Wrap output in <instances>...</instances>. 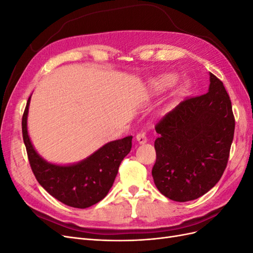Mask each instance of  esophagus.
Wrapping results in <instances>:
<instances>
[{
  "mask_svg": "<svg viewBox=\"0 0 253 253\" xmlns=\"http://www.w3.org/2000/svg\"><path fill=\"white\" fill-rule=\"evenodd\" d=\"M136 140L138 141L139 144H144L145 142L148 141V138H147V136H145L143 133H139V134L136 135Z\"/></svg>",
  "mask_w": 253,
  "mask_h": 253,
  "instance_id": "34e87169",
  "label": "esophagus"
}]
</instances>
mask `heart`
<instances>
[{
	"label": "heart",
	"mask_w": 253,
	"mask_h": 253,
	"mask_svg": "<svg viewBox=\"0 0 253 253\" xmlns=\"http://www.w3.org/2000/svg\"><path fill=\"white\" fill-rule=\"evenodd\" d=\"M177 81V76L174 74H162L151 79L148 84L149 95L154 96L160 94L167 88L172 87Z\"/></svg>",
	"instance_id": "heart-1"
}]
</instances>
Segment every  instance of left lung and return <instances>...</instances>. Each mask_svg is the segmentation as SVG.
<instances>
[{
  "mask_svg": "<svg viewBox=\"0 0 253 253\" xmlns=\"http://www.w3.org/2000/svg\"><path fill=\"white\" fill-rule=\"evenodd\" d=\"M208 93L187 99L156 125L152 176L175 202L206 194L223 175L234 135V117L223 82L209 73Z\"/></svg>",
  "mask_w": 253,
  "mask_h": 253,
  "instance_id": "1",
  "label": "left lung"
}]
</instances>
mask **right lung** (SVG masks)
<instances>
[{
	"label": "right lung",
	"mask_w": 253,
	"mask_h": 253,
	"mask_svg": "<svg viewBox=\"0 0 253 253\" xmlns=\"http://www.w3.org/2000/svg\"><path fill=\"white\" fill-rule=\"evenodd\" d=\"M32 95L22 118V133L30 167L40 185L56 200L74 208H88L106 196L118 168L132 148V136L110 141L78 163L58 165L45 160L29 138L27 117Z\"/></svg>",
	"instance_id": "add662e5"
}]
</instances>
